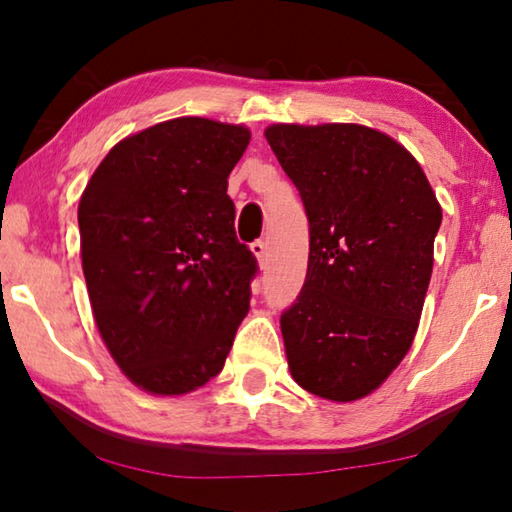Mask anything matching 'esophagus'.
I'll use <instances>...</instances> for the list:
<instances>
[{
    "mask_svg": "<svg viewBox=\"0 0 512 512\" xmlns=\"http://www.w3.org/2000/svg\"><path fill=\"white\" fill-rule=\"evenodd\" d=\"M250 250H253V255L259 259V264H264V262H266L268 246H266V241H264V239H257V241H253V244H250Z\"/></svg>",
    "mask_w": 512,
    "mask_h": 512,
    "instance_id": "esophagus-1",
    "label": "esophagus"
}]
</instances>
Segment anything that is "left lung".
<instances>
[{"mask_svg": "<svg viewBox=\"0 0 512 512\" xmlns=\"http://www.w3.org/2000/svg\"><path fill=\"white\" fill-rule=\"evenodd\" d=\"M264 135L309 221L305 284L280 316L291 377L325 400H359L411 348L443 210L413 155L368 126Z\"/></svg>", "mask_w": 512, "mask_h": 512, "instance_id": "8db88e82", "label": "left lung"}]
</instances>
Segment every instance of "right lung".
I'll use <instances>...</instances> for the list:
<instances>
[{
	"mask_svg": "<svg viewBox=\"0 0 512 512\" xmlns=\"http://www.w3.org/2000/svg\"><path fill=\"white\" fill-rule=\"evenodd\" d=\"M250 131L178 117L126 137L79 203L92 314L124 375L155 395L223 370L257 259L235 232L228 176Z\"/></svg>",
	"mask_w": 512,
	"mask_h": 512,
	"instance_id": "right-lung-1",
	"label": "right lung"
}]
</instances>
